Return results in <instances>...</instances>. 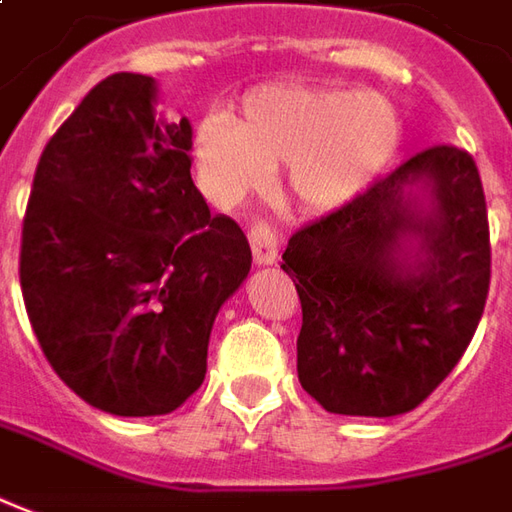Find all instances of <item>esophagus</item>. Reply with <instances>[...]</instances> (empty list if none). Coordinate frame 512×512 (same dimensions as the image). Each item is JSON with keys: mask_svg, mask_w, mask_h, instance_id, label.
Wrapping results in <instances>:
<instances>
[{"mask_svg": "<svg viewBox=\"0 0 512 512\" xmlns=\"http://www.w3.org/2000/svg\"><path fill=\"white\" fill-rule=\"evenodd\" d=\"M249 243H252V255H255L257 266H274L277 263V235L269 224L257 221L255 227L249 229Z\"/></svg>", "mask_w": 512, "mask_h": 512, "instance_id": "esophagus-1", "label": "esophagus"}]
</instances>
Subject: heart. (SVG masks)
<instances>
[{"instance_id": "b5f03b06", "label": "heart", "mask_w": 512, "mask_h": 512, "mask_svg": "<svg viewBox=\"0 0 512 512\" xmlns=\"http://www.w3.org/2000/svg\"><path fill=\"white\" fill-rule=\"evenodd\" d=\"M398 117L375 92L269 83L243 97L235 120L210 117L196 131L193 159L204 193L232 207L283 168V196L305 212L347 207L387 168Z\"/></svg>"}]
</instances>
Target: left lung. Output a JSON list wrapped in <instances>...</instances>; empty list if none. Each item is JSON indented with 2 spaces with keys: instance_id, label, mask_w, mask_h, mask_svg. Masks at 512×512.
Here are the masks:
<instances>
[{
  "instance_id": "left-lung-1",
  "label": "left lung",
  "mask_w": 512,
  "mask_h": 512,
  "mask_svg": "<svg viewBox=\"0 0 512 512\" xmlns=\"http://www.w3.org/2000/svg\"><path fill=\"white\" fill-rule=\"evenodd\" d=\"M297 373L333 415L415 409L460 361L490 285L488 207L471 154L434 145L291 235Z\"/></svg>"
}]
</instances>
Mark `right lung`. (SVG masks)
<instances>
[{"label": "right lung", "mask_w": 512, "mask_h": 512, "mask_svg": "<svg viewBox=\"0 0 512 512\" xmlns=\"http://www.w3.org/2000/svg\"><path fill=\"white\" fill-rule=\"evenodd\" d=\"M156 103L148 75L97 83L38 159L22 229L44 356L120 417L168 415L201 387L215 316L252 269L243 229L193 184V125Z\"/></svg>", "instance_id": "add662e5"}]
</instances>
